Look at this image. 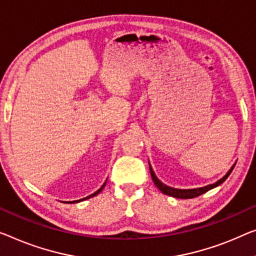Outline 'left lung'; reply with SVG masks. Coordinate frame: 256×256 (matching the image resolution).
Listing matches in <instances>:
<instances>
[{
  "label": "left lung",
  "instance_id": "obj_1",
  "mask_svg": "<svg viewBox=\"0 0 256 256\" xmlns=\"http://www.w3.org/2000/svg\"><path fill=\"white\" fill-rule=\"evenodd\" d=\"M150 163V161H148ZM237 163V162H236ZM236 163L234 166L230 168V170L228 171L226 176H223L220 179H218L216 182H214V184H209L207 186H204V188H188V190H182V188H170V186H168L166 184H163V182L160 180V179L156 177V174L154 172V170H152V168L150 163V174H152V182H154V184L156 185V188H158L160 190H161L162 193L166 194V196H174V198H177V199H192V198H196L201 196V194H204L206 192H208V190H210L212 188H215L217 186H220L222 182H224L226 180V178L230 176V174L232 172V170H234V168L236 166Z\"/></svg>",
  "mask_w": 256,
  "mask_h": 256
}]
</instances>
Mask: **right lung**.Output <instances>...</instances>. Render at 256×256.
<instances>
[{
  "instance_id": "right-lung-1",
  "label": "right lung",
  "mask_w": 256,
  "mask_h": 256,
  "mask_svg": "<svg viewBox=\"0 0 256 256\" xmlns=\"http://www.w3.org/2000/svg\"><path fill=\"white\" fill-rule=\"evenodd\" d=\"M106 180L104 182V185H102V186H101V188H98V190H96V192H95V193H93V194H90V196H86V198H84V199H80V200H76V201H70V202H74H74H80V201L87 200V199H90V198H93V196H98V193H100L102 190H104V186H106Z\"/></svg>"
}]
</instances>
